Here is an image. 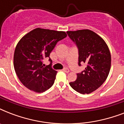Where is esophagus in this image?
I'll use <instances>...</instances> for the list:
<instances>
[{
  "instance_id": "esophagus-1",
  "label": "esophagus",
  "mask_w": 124,
  "mask_h": 124,
  "mask_svg": "<svg viewBox=\"0 0 124 124\" xmlns=\"http://www.w3.org/2000/svg\"><path fill=\"white\" fill-rule=\"evenodd\" d=\"M62 71L64 72H66V73H69L70 72V70H69V69H68L67 68H64L62 69Z\"/></svg>"
}]
</instances>
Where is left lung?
I'll return each instance as SVG.
<instances>
[{
    "label": "left lung",
    "instance_id": "obj_1",
    "mask_svg": "<svg viewBox=\"0 0 124 124\" xmlns=\"http://www.w3.org/2000/svg\"><path fill=\"white\" fill-rule=\"evenodd\" d=\"M78 51V66L85 63L86 68L77 74L75 81L70 85L81 94H89L103 84L111 68V54L104 40L89 30L67 31Z\"/></svg>",
    "mask_w": 124,
    "mask_h": 124
}]
</instances>
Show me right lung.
<instances>
[{"label":"right lung","instance_id":"right-lung-1","mask_svg":"<svg viewBox=\"0 0 124 124\" xmlns=\"http://www.w3.org/2000/svg\"><path fill=\"white\" fill-rule=\"evenodd\" d=\"M67 35L64 31L37 28L20 39L15 49V71L24 86L35 92L42 93L54 84L56 73L51 68L49 54L58 41ZM49 58L51 62L43 66V60Z\"/></svg>","mask_w":124,"mask_h":124}]
</instances>
